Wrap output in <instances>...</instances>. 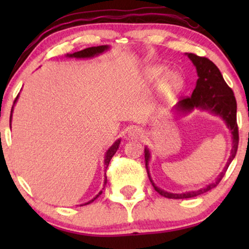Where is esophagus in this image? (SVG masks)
Returning a JSON list of instances; mask_svg holds the SVG:
<instances>
[{"label": "esophagus", "instance_id": "obj_1", "mask_svg": "<svg viewBox=\"0 0 249 249\" xmlns=\"http://www.w3.org/2000/svg\"><path fill=\"white\" fill-rule=\"evenodd\" d=\"M128 137L130 139H141L144 137V132L139 128H132L128 132Z\"/></svg>", "mask_w": 249, "mask_h": 249}]
</instances>
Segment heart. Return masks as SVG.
<instances>
[{"label":"heart","instance_id":"1","mask_svg":"<svg viewBox=\"0 0 249 249\" xmlns=\"http://www.w3.org/2000/svg\"><path fill=\"white\" fill-rule=\"evenodd\" d=\"M162 76L159 84V89L163 95L173 94L181 87L182 79L178 73L166 72V68L163 66H148L142 72V79L145 84H154Z\"/></svg>","mask_w":249,"mask_h":249}]
</instances>
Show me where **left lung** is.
I'll list each match as a JSON object with an SVG mask.
<instances>
[{"label": "left lung", "instance_id": "1", "mask_svg": "<svg viewBox=\"0 0 249 249\" xmlns=\"http://www.w3.org/2000/svg\"><path fill=\"white\" fill-rule=\"evenodd\" d=\"M186 55L189 57L194 66L196 68L197 76L198 79L196 81V87L194 89L192 96L183 98L179 101L178 104L175 107V110L181 114H187L192 112L194 108H199L203 111H209L210 113L214 115H219L222 118V120L226 122L227 127L231 131L232 136V148H231L230 156L228 159V162L222 172L217 176L215 181L211 182L206 187H203L198 190L194 192H186L182 194H173L165 192L161 188H159L155 185L151 178L148 170V163L151 160V152L147 147H145V162L146 170H147L148 178L151 180L153 187L161 196H164L166 198H190V197H196L202 194L209 192L213 189L214 187L219 185L221 179L226 175V171L230 163L236 156L238 149V142H239V135H238V125H237V102L234 98L233 91L228 86L224 81L222 74H221L219 68L214 64L212 61L207 57L197 56L193 53H186Z\"/></svg>", "mask_w": 249, "mask_h": 249}]
</instances>
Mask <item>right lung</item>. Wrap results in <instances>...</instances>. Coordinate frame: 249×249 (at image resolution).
<instances>
[{
	"instance_id": "right-lung-1",
	"label": "right lung",
	"mask_w": 249,
	"mask_h": 249,
	"mask_svg": "<svg viewBox=\"0 0 249 249\" xmlns=\"http://www.w3.org/2000/svg\"><path fill=\"white\" fill-rule=\"evenodd\" d=\"M108 49H110V46H108V45H101V46L88 47V49H85V50H83V51H79V52H74V53H71V54L68 53L66 56H67V57H74V59H90V57L97 56V55H100V54H102V53L107 52V51ZM18 97H19V95H18V96H17L15 102H13V107H12V110H11V115H10V129H11V121H12L13 107H15V104H16L17 100H18ZM120 142H121V139H117V141H115V142H113V144H112L111 147L107 149V153H105V158H104V165H105L104 168H105V169H107L108 163H110L111 159L113 158V155L115 154V153H117V151L119 149V145H120ZM105 171H107V170H105ZM107 176H105L104 186L107 185ZM103 189H104V188H103ZM101 194H102V190H101L100 193L97 194L96 196L94 197L93 199H90L89 202L85 203V205H87V204L94 202V200L96 199L97 197L101 195Z\"/></svg>"
}]
</instances>
